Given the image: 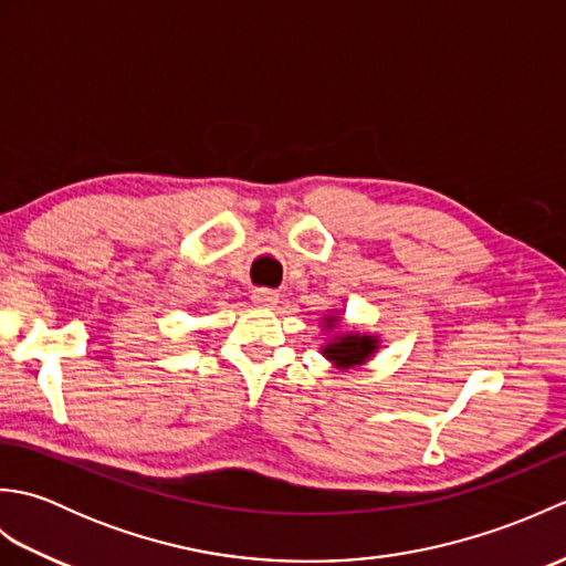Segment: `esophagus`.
<instances>
[{
	"instance_id": "34e87169",
	"label": "esophagus",
	"mask_w": 566,
	"mask_h": 566,
	"mask_svg": "<svg viewBox=\"0 0 566 566\" xmlns=\"http://www.w3.org/2000/svg\"><path fill=\"white\" fill-rule=\"evenodd\" d=\"M252 302H255V306L260 308H272L276 306V302H280V294L272 290H255L252 292Z\"/></svg>"
}]
</instances>
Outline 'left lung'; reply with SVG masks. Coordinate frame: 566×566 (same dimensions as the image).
I'll use <instances>...</instances> for the list:
<instances>
[{
    "mask_svg": "<svg viewBox=\"0 0 566 566\" xmlns=\"http://www.w3.org/2000/svg\"><path fill=\"white\" fill-rule=\"evenodd\" d=\"M340 314H328L323 318V328L335 331L338 328ZM379 350V338L377 335H367V333H357V331H347V333H333V338L321 347L323 357L333 363V367L338 369H353L365 365L367 359Z\"/></svg>",
    "mask_w": 566,
    "mask_h": 566,
    "instance_id": "left-lung-1",
    "label": "left lung"
}]
</instances>
